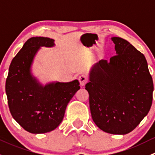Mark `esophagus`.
I'll use <instances>...</instances> for the list:
<instances>
[{"instance_id": "1", "label": "esophagus", "mask_w": 155, "mask_h": 155, "mask_svg": "<svg viewBox=\"0 0 155 155\" xmlns=\"http://www.w3.org/2000/svg\"><path fill=\"white\" fill-rule=\"evenodd\" d=\"M79 81L81 86H84L87 83V81H88V78H87V76L85 74H82L79 76Z\"/></svg>"}]
</instances>
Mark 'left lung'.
I'll use <instances>...</instances> for the list:
<instances>
[{"mask_svg": "<svg viewBox=\"0 0 155 155\" xmlns=\"http://www.w3.org/2000/svg\"><path fill=\"white\" fill-rule=\"evenodd\" d=\"M116 54L95 64L85 85L92 119L104 132L127 134L152 104V77L144 54L128 41L112 37Z\"/></svg>", "mask_w": 155, "mask_h": 155, "instance_id": "obj_1", "label": "left lung"}]
</instances>
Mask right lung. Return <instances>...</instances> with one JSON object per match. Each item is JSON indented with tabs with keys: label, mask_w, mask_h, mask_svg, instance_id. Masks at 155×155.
<instances>
[{
	"label": "right lung",
	"mask_w": 155,
	"mask_h": 155,
	"mask_svg": "<svg viewBox=\"0 0 155 155\" xmlns=\"http://www.w3.org/2000/svg\"><path fill=\"white\" fill-rule=\"evenodd\" d=\"M48 37H31L13 58L6 80V94L12 118L31 134L55 129L63 120L67 106L80 88L77 79L42 85L31 73V66L41 46H54Z\"/></svg>",
	"instance_id": "right-lung-1"
}]
</instances>
